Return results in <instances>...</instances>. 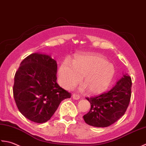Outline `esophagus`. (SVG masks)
<instances>
[{"label":"esophagus","instance_id":"34e87169","mask_svg":"<svg viewBox=\"0 0 146 146\" xmlns=\"http://www.w3.org/2000/svg\"><path fill=\"white\" fill-rule=\"evenodd\" d=\"M72 98L74 100H79V98H80V96H79L78 94H74L73 95H72Z\"/></svg>","mask_w":146,"mask_h":146}]
</instances>
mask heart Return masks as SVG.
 <instances>
[{"label":"heart","mask_w":146,"mask_h":146,"mask_svg":"<svg viewBox=\"0 0 146 146\" xmlns=\"http://www.w3.org/2000/svg\"><path fill=\"white\" fill-rule=\"evenodd\" d=\"M114 65L102 56L87 55L77 56L70 64L67 61L58 65L57 76L62 87L70 90L81 81L79 90L91 94H100L107 90L115 75Z\"/></svg>","instance_id":"obj_1"}]
</instances>
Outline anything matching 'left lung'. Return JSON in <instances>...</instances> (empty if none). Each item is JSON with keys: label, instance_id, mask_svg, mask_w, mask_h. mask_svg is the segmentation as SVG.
<instances>
[{"label": "left lung", "instance_id": "1", "mask_svg": "<svg viewBox=\"0 0 146 146\" xmlns=\"http://www.w3.org/2000/svg\"><path fill=\"white\" fill-rule=\"evenodd\" d=\"M132 80L123 74L111 90L96 97L86 98L91 109L83 116L85 122L96 127H106L119 120L125 113L131 97Z\"/></svg>", "mask_w": 146, "mask_h": 146}]
</instances>
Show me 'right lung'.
<instances>
[{"instance_id": "add662e5", "label": "right lung", "mask_w": 146, "mask_h": 146, "mask_svg": "<svg viewBox=\"0 0 146 146\" xmlns=\"http://www.w3.org/2000/svg\"><path fill=\"white\" fill-rule=\"evenodd\" d=\"M56 61L45 53H32L21 63L14 76L13 94L19 111L28 120L46 122L62 101L70 98L56 82Z\"/></svg>"}]
</instances>
